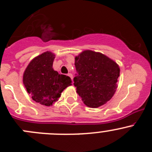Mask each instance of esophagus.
<instances>
[{"mask_svg": "<svg viewBox=\"0 0 152 152\" xmlns=\"http://www.w3.org/2000/svg\"><path fill=\"white\" fill-rule=\"evenodd\" d=\"M67 76H69V77L71 79H73V75L71 74V73H67Z\"/></svg>", "mask_w": 152, "mask_h": 152, "instance_id": "1", "label": "esophagus"}]
</instances>
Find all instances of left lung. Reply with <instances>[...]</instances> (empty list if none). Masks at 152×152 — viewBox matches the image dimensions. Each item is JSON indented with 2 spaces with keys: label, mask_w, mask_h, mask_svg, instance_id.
<instances>
[{
  "label": "left lung",
  "mask_w": 152,
  "mask_h": 152,
  "mask_svg": "<svg viewBox=\"0 0 152 152\" xmlns=\"http://www.w3.org/2000/svg\"><path fill=\"white\" fill-rule=\"evenodd\" d=\"M78 75L74 77L76 93L91 108L105 104L116 91L120 67L100 52L85 50L75 57Z\"/></svg>",
  "instance_id": "left-lung-1"
}]
</instances>
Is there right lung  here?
<instances>
[{"label": "right lung", "mask_w": 152, "mask_h": 152, "mask_svg": "<svg viewBox=\"0 0 152 152\" xmlns=\"http://www.w3.org/2000/svg\"><path fill=\"white\" fill-rule=\"evenodd\" d=\"M55 54L46 51L34 58L23 73V82L34 102L42 105H53L62 92L72 85L71 79L53 70Z\"/></svg>", "instance_id": "add662e5"}]
</instances>
